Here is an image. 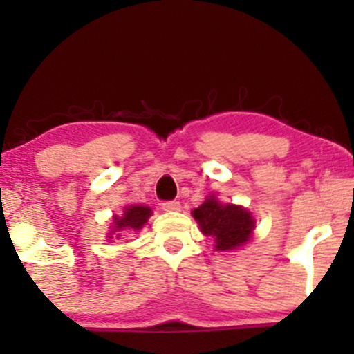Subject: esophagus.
I'll return each mask as SVG.
<instances>
[{"label": "esophagus", "instance_id": "esophagus-1", "mask_svg": "<svg viewBox=\"0 0 354 354\" xmlns=\"http://www.w3.org/2000/svg\"><path fill=\"white\" fill-rule=\"evenodd\" d=\"M161 206H163L165 211H178V209H180V201H176V200L165 201Z\"/></svg>", "mask_w": 354, "mask_h": 354}]
</instances>
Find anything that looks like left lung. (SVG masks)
I'll return each mask as SVG.
<instances>
[{"instance_id":"8db88e82","label":"left lung","mask_w":354,"mask_h":354,"mask_svg":"<svg viewBox=\"0 0 354 354\" xmlns=\"http://www.w3.org/2000/svg\"><path fill=\"white\" fill-rule=\"evenodd\" d=\"M193 216L206 236H214L216 250L228 251L245 245L254 228V219L241 206L221 205L209 196L193 211Z\"/></svg>"}]
</instances>
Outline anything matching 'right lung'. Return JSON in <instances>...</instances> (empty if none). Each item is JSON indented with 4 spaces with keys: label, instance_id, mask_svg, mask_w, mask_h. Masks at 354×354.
Segmentation results:
<instances>
[{
    "label": "right lung",
    "instance_id": "obj_1",
    "mask_svg": "<svg viewBox=\"0 0 354 354\" xmlns=\"http://www.w3.org/2000/svg\"><path fill=\"white\" fill-rule=\"evenodd\" d=\"M149 216H151V209L148 206H129L124 209L121 219L115 218L116 230H140Z\"/></svg>",
    "mask_w": 354,
    "mask_h": 354
}]
</instances>
